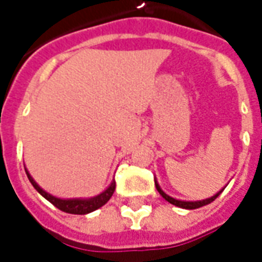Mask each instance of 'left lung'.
I'll return each instance as SVG.
<instances>
[{"label":"left lung","instance_id":"8db88e82","mask_svg":"<svg viewBox=\"0 0 262 262\" xmlns=\"http://www.w3.org/2000/svg\"><path fill=\"white\" fill-rule=\"evenodd\" d=\"M154 184H156V188H157V191H159V192H160V195H161V196L164 198V199H165V201H167V202L172 203V205H176V206H178V208H182V209H198V208H201V206H205V205H208V203L213 202L214 199H216V198L219 196L220 193H222V191H223V189H222V191H219V192L216 193V195H213V196L208 198V199H203V201H195V202H187V201H178V199H174V198L168 196V195H167V193H165L164 191H163V189L160 188L159 182L156 181V182H154Z\"/></svg>","mask_w":262,"mask_h":262}]
</instances>
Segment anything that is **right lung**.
<instances>
[{
  "instance_id": "1",
  "label": "right lung",
  "mask_w": 262,
  "mask_h": 262,
  "mask_svg": "<svg viewBox=\"0 0 262 262\" xmlns=\"http://www.w3.org/2000/svg\"><path fill=\"white\" fill-rule=\"evenodd\" d=\"M26 176L29 178V181L33 185V188L36 189L37 192L40 193L43 198H46L49 202L53 203L54 206L60 210H63L66 213H73V214H86L91 213L94 210H97L101 206H103L105 203L108 202L111 196L114 195L115 188H116V182L112 181L111 185H109L102 193H99L97 196L88 198V199H60V198H56L53 195H50L46 191H43L42 188L39 187L36 184V181L31 177V174L28 172V170L25 168Z\"/></svg>"
}]
</instances>
